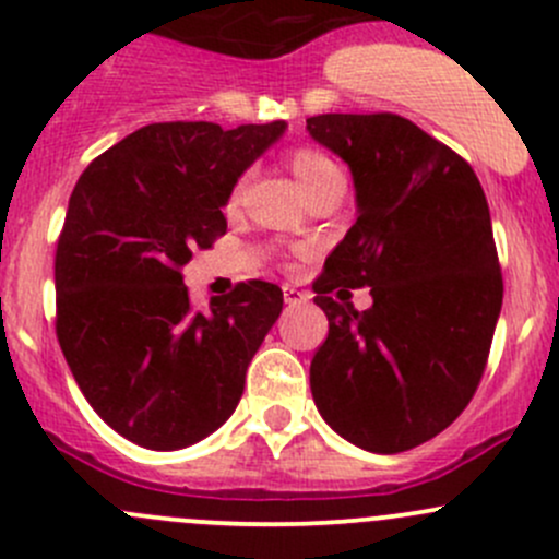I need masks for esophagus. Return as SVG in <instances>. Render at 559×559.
I'll list each match as a JSON object with an SVG mask.
<instances>
[{
	"instance_id": "esophagus-1",
	"label": "esophagus",
	"mask_w": 559,
	"mask_h": 559,
	"mask_svg": "<svg viewBox=\"0 0 559 559\" xmlns=\"http://www.w3.org/2000/svg\"><path fill=\"white\" fill-rule=\"evenodd\" d=\"M284 300H286V306H302V302L311 300V295L302 289H297V286H284Z\"/></svg>"
}]
</instances>
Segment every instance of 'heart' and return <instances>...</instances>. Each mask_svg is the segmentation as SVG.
Returning <instances> with one entry per match:
<instances>
[{
  "mask_svg": "<svg viewBox=\"0 0 559 559\" xmlns=\"http://www.w3.org/2000/svg\"><path fill=\"white\" fill-rule=\"evenodd\" d=\"M289 167H292L297 183L302 186V191H306V194H311V191L319 189V186H324L326 180L341 178V170L335 167V162H332L330 156L321 154V151H316V148L292 151ZM243 183H246V178H240L238 183L233 186V191H229V197H227V207L238 205L240 191H243Z\"/></svg>",
  "mask_w": 559,
  "mask_h": 559,
  "instance_id": "heart-1",
  "label": "heart"
}]
</instances>
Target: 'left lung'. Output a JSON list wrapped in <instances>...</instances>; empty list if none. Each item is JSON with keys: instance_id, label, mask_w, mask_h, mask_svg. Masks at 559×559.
Returning a JSON list of instances; mask_svg holds the SVG:
<instances>
[{"instance_id": "1", "label": "left lung", "mask_w": 559, "mask_h": 559, "mask_svg": "<svg viewBox=\"0 0 559 559\" xmlns=\"http://www.w3.org/2000/svg\"><path fill=\"white\" fill-rule=\"evenodd\" d=\"M306 123L348 165L357 202L313 284L330 321L311 362L313 403L354 447L405 452L452 425L487 365L503 306L487 197L471 165L408 118L324 112ZM359 285L371 286L368 312L347 300Z\"/></svg>"}]
</instances>
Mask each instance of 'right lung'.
Masks as SVG:
<instances>
[{
  "mask_svg": "<svg viewBox=\"0 0 559 559\" xmlns=\"http://www.w3.org/2000/svg\"><path fill=\"white\" fill-rule=\"evenodd\" d=\"M284 132L286 121L148 123L72 189L56 246V335L83 397L138 447L186 449L238 408L284 292L248 281L197 311L183 267L227 233L229 191Z\"/></svg>",
  "mask_w": 559,
  "mask_h": 559,
  "instance_id": "right-lung-1",
  "label": "right lung"
}]
</instances>
